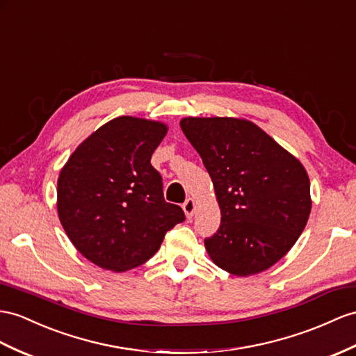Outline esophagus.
Wrapping results in <instances>:
<instances>
[{
	"mask_svg": "<svg viewBox=\"0 0 356 356\" xmlns=\"http://www.w3.org/2000/svg\"><path fill=\"white\" fill-rule=\"evenodd\" d=\"M181 207H184V211H185V215L188 216V218H193L194 216V213H195V202L193 198H188L186 202L181 204Z\"/></svg>",
	"mask_w": 356,
	"mask_h": 356,
	"instance_id": "obj_1",
	"label": "esophagus"
}]
</instances>
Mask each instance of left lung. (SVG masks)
Masks as SVG:
<instances>
[{
  "instance_id": "8db88e82",
  "label": "left lung",
  "mask_w": 356,
  "mask_h": 356,
  "mask_svg": "<svg viewBox=\"0 0 356 356\" xmlns=\"http://www.w3.org/2000/svg\"><path fill=\"white\" fill-rule=\"evenodd\" d=\"M180 127L211 176L221 225L204 239L216 266L238 277L269 269L304 232L309 179L293 154L257 124L232 117H188Z\"/></svg>"
}]
</instances>
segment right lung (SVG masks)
<instances>
[{
    "label": "right lung",
    "mask_w": 356,
    "mask_h": 356,
    "mask_svg": "<svg viewBox=\"0 0 356 356\" xmlns=\"http://www.w3.org/2000/svg\"><path fill=\"white\" fill-rule=\"evenodd\" d=\"M167 134L161 122L129 115L100 126L60 171L57 209L75 248L99 268L124 272L156 252L163 236L185 221L163 198L150 163Z\"/></svg>",
    "instance_id": "add662e5"
}]
</instances>
